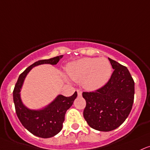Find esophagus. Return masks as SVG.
<instances>
[{"mask_svg":"<svg viewBox=\"0 0 150 150\" xmlns=\"http://www.w3.org/2000/svg\"><path fill=\"white\" fill-rule=\"evenodd\" d=\"M77 93H78V97L82 96V91H81V90H77Z\"/></svg>","mask_w":150,"mask_h":150,"instance_id":"1","label":"esophagus"}]
</instances>
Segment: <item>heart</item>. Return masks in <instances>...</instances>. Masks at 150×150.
Here are the masks:
<instances>
[{
	"instance_id": "heart-1",
	"label": "heart",
	"mask_w": 150,
	"mask_h": 150,
	"mask_svg": "<svg viewBox=\"0 0 150 150\" xmlns=\"http://www.w3.org/2000/svg\"><path fill=\"white\" fill-rule=\"evenodd\" d=\"M67 72L72 80L83 83V86L89 90H96L110 80L112 66L104 57H84L69 64Z\"/></svg>"
}]
</instances>
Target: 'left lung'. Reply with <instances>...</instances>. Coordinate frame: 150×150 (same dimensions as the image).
<instances>
[{"mask_svg":"<svg viewBox=\"0 0 150 150\" xmlns=\"http://www.w3.org/2000/svg\"><path fill=\"white\" fill-rule=\"evenodd\" d=\"M109 59L114 69L109 81L95 92H83L86 100L83 116L90 127L109 132L124 122L134 102V82L129 70Z\"/></svg>","mask_w":150,"mask_h":150,"instance_id":"1","label":"left lung"}]
</instances>
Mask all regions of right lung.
<instances>
[{
    "instance_id": "add662e5",
    "label": "right lung",
    "mask_w": 150,
    "mask_h": 150,
    "mask_svg": "<svg viewBox=\"0 0 150 150\" xmlns=\"http://www.w3.org/2000/svg\"><path fill=\"white\" fill-rule=\"evenodd\" d=\"M63 55L48 60H41L34 62L20 75L13 90V102L16 112L21 124L30 132L42 138H49L56 135L62 128L65 112L72 106L78 96L77 92L70 97L57 95L55 100L41 110H30L23 105L21 98V90L26 75L33 67L42 64L56 65Z\"/></svg>"
}]
</instances>
